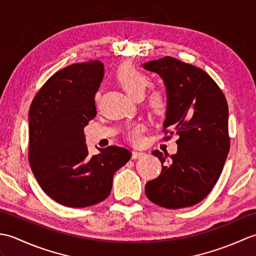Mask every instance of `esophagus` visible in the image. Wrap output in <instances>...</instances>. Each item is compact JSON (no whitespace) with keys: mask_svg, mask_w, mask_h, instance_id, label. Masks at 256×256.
Segmentation results:
<instances>
[{"mask_svg":"<svg viewBox=\"0 0 256 256\" xmlns=\"http://www.w3.org/2000/svg\"><path fill=\"white\" fill-rule=\"evenodd\" d=\"M143 155H144L143 152H136V150H133V152H132V158H133V160L140 158V157H142Z\"/></svg>","mask_w":256,"mask_h":256,"instance_id":"obj_1","label":"esophagus"}]
</instances>
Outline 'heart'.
Returning <instances> with one entry per match:
<instances>
[{
    "label": "heart",
    "instance_id": "heart-1",
    "mask_svg": "<svg viewBox=\"0 0 256 256\" xmlns=\"http://www.w3.org/2000/svg\"><path fill=\"white\" fill-rule=\"evenodd\" d=\"M116 81L126 94L133 98H143L145 90L150 86V78L148 74L131 64H124L118 69ZM148 106L156 114H164L168 106V98L164 91L154 90L148 96ZM143 124H134L128 130V138L133 143L142 140Z\"/></svg>",
    "mask_w": 256,
    "mask_h": 256
}]
</instances>
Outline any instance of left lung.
<instances>
[{
  "label": "left lung",
  "mask_w": 256,
  "mask_h": 256,
  "mask_svg": "<svg viewBox=\"0 0 256 256\" xmlns=\"http://www.w3.org/2000/svg\"><path fill=\"white\" fill-rule=\"evenodd\" d=\"M143 67L164 80L168 106L162 128L179 136L177 153L170 158L160 150L152 153L162 167L146 184V196L167 209L197 204L218 182L230 150L226 96L202 69L176 58L167 56Z\"/></svg>",
  "instance_id": "8db88e82"
}]
</instances>
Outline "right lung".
<instances>
[{"instance_id":"obj_1","label":"right lung","mask_w":256,"mask_h":256,"mask_svg":"<svg viewBox=\"0 0 256 256\" xmlns=\"http://www.w3.org/2000/svg\"><path fill=\"white\" fill-rule=\"evenodd\" d=\"M104 76L99 60L72 64L48 79L28 113V160L45 194L58 204L84 208L110 194L113 176L131 158L120 146L89 155L84 128L96 116L94 96Z\"/></svg>"}]
</instances>
